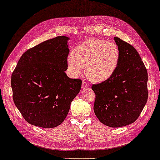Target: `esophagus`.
<instances>
[{"label": "esophagus", "instance_id": "obj_1", "mask_svg": "<svg viewBox=\"0 0 160 160\" xmlns=\"http://www.w3.org/2000/svg\"><path fill=\"white\" fill-rule=\"evenodd\" d=\"M89 86V83H87L86 81H83V83H82V87L83 88H87Z\"/></svg>", "mask_w": 160, "mask_h": 160}]
</instances>
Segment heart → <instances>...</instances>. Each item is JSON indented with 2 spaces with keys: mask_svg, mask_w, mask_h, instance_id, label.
Segmentation results:
<instances>
[{
  "mask_svg": "<svg viewBox=\"0 0 160 160\" xmlns=\"http://www.w3.org/2000/svg\"><path fill=\"white\" fill-rule=\"evenodd\" d=\"M68 59V68L74 76L82 73L86 67L87 76L94 81H103L116 68L119 49L115 42L101 39H88L74 49Z\"/></svg>",
  "mask_w": 160,
  "mask_h": 160,
  "instance_id": "b5f03b06",
  "label": "heart"
}]
</instances>
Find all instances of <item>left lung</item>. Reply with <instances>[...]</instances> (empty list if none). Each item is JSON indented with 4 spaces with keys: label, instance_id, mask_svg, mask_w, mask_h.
<instances>
[{
    "label": "left lung",
    "instance_id": "1",
    "mask_svg": "<svg viewBox=\"0 0 160 160\" xmlns=\"http://www.w3.org/2000/svg\"><path fill=\"white\" fill-rule=\"evenodd\" d=\"M119 49L118 65L109 79L93 84L94 112L102 124L120 127L134 122L148 99V73L132 45L114 38Z\"/></svg>",
    "mask_w": 160,
    "mask_h": 160
}]
</instances>
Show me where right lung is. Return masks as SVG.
Segmentation results:
<instances>
[{
    "mask_svg": "<svg viewBox=\"0 0 160 160\" xmlns=\"http://www.w3.org/2000/svg\"><path fill=\"white\" fill-rule=\"evenodd\" d=\"M68 40L58 36L29 48L13 70L11 79L13 100L31 125L42 128L59 125L81 90V80L70 79L65 73Z\"/></svg>",
    "mask_w": 160,
    "mask_h": 160,
    "instance_id": "1",
    "label": "right lung"
}]
</instances>
